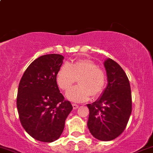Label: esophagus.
<instances>
[{
    "instance_id": "1",
    "label": "esophagus",
    "mask_w": 153,
    "mask_h": 153,
    "mask_svg": "<svg viewBox=\"0 0 153 153\" xmlns=\"http://www.w3.org/2000/svg\"><path fill=\"white\" fill-rule=\"evenodd\" d=\"M72 105H73V108L74 110H76V109H78V107H79V105H77V104H75V103H73L72 104Z\"/></svg>"
}]
</instances>
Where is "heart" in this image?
<instances>
[{
	"mask_svg": "<svg viewBox=\"0 0 153 153\" xmlns=\"http://www.w3.org/2000/svg\"><path fill=\"white\" fill-rule=\"evenodd\" d=\"M78 80L79 85L71 88L66 97L73 102H83L91 95L97 97L103 91L106 75L92 60L84 59L70 64L65 62L57 73L56 81L62 91H68Z\"/></svg>",
	"mask_w": 153,
	"mask_h": 153,
	"instance_id": "1",
	"label": "heart"
}]
</instances>
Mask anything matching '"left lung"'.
Instances as JSON below:
<instances>
[{
    "label": "left lung",
    "instance_id": "left-lung-1",
    "mask_svg": "<svg viewBox=\"0 0 153 153\" xmlns=\"http://www.w3.org/2000/svg\"><path fill=\"white\" fill-rule=\"evenodd\" d=\"M104 66L108 85L102 96L87 105L88 128L96 139L110 141L126 129L132 112V97L129 80L119 64L108 58Z\"/></svg>",
    "mask_w": 153,
    "mask_h": 153
}]
</instances>
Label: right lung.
<instances>
[{"label": "right lung", "mask_w": 153, "mask_h": 153, "mask_svg": "<svg viewBox=\"0 0 153 153\" xmlns=\"http://www.w3.org/2000/svg\"><path fill=\"white\" fill-rule=\"evenodd\" d=\"M64 57L44 55L30 64L20 81L17 108L22 126L34 139L52 143L61 135L73 106L56 81Z\"/></svg>", "instance_id": "obj_1"}]
</instances>
